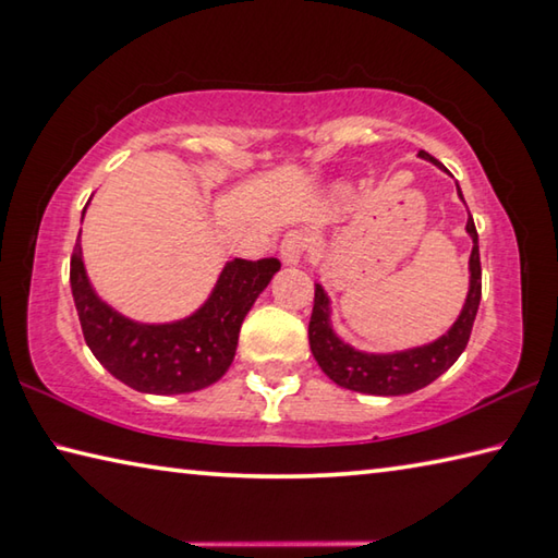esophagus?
Listing matches in <instances>:
<instances>
[{"label":"esophagus","mask_w":558,"mask_h":558,"mask_svg":"<svg viewBox=\"0 0 558 558\" xmlns=\"http://www.w3.org/2000/svg\"><path fill=\"white\" fill-rule=\"evenodd\" d=\"M305 247H307L305 235L288 233V235L280 241V258H282V263H286V265H298L300 258H303Z\"/></svg>","instance_id":"1"}]
</instances>
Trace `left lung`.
<instances>
[{
  "label": "left lung",
  "mask_w": 558,
  "mask_h": 558,
  "mask_svg": "<svg viewBox=\"0 0 558 558\" xmlns=\"http://www.w3.org/2000/svg\"><path fill=\"white\" fill-rule=\"evenodd\" d=\"M420 158L439 166L437 158L429 156L427 151H420ZM457 193L459 198H462L459 185ZM466 233H470L474 245L470 255V293H466L462 313H459L454 325L449 327L441 338L427 344H420V348L400 352L355 350L332 330L330 298H327L320 282H315V305L311 315V327H307V338H311V350L317 365H320L323 373L330 377L335 385L362 395H410L422 390V387H427L429 383H435L439 375H445L447 369L454 365L457 357L464 352L466 342H470L472 325L482 300L480 235H476L472 216L466 220Z\"/></svg>",
  "instance_id": "obj_1"
}]
</instances>
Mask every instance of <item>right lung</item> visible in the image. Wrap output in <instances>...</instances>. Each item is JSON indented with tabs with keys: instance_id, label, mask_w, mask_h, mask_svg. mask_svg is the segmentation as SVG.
<instances>
[{
	"instance_id": "right-lung-1",
	"label": "right lung",
	"mask_w": 558,
	"mask_h": 558,
	"mask_svg": "<svg viewBox=\"0 0 558 558\" xmlns=\"http://www.w3.org/2000/svg\"><path fill=\"white\" fill-rule=\"evenodd\" d=\"M278 270V258L228 260L206 303L173 323H136L104 303L86 276L82 243L69 280L88 350L113 377L136 392L185 395L228 373L245 315Z\"/></svg>"
}]
</instances>
